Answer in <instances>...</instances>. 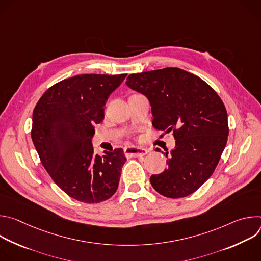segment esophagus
<instances>
[{"mask_svg": "<svg viewBox=\"0 0 261 261\" xmlns=\"http://www.w3.org/2000/svg\"><path fill=\"white\" fill-rule=\"evenodd\" d=\"M124 153L127 157H141L148 153V150L144 147H136V146H128L124 148Z\"/></svg>", "mask_w": 261, "mask_h": 261, "instance_id": "1", "label": "esophagus"}]
</instances>
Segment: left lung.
<instances>
[{"mask_svg":"<svg viewBox=\"0 0 261 261\" xmlns=\"http://www.w3.org/2000/svg\"><path fill=\"white\" fill-rule=\"evenodd\" d=\"M126 85L150 101L153 126L172 131L175 139L169 157L165 153L168 167L150 178L153 188L169 198L192 194L213 174L225 148L224 103L205 82L179 68L130 74Z\"/></svg>","mask_w":261,"mask_h":261,"instance_id":"1","label":"left lung"}]
</instances>
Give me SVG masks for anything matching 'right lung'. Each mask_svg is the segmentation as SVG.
Returning <instances> with one entry per match:
<instances>
[{
  "instance_id": "right-lung-1",
  "label": "right lung",
  "mask_w": 261,
  "mask_h": 261,
  "mask_svg": "<svg viewBox=\"0 0 261 261\" xmlns=\"http://www.w3.org/2000/svg\"><path fill=\"white\" fill-rule=\"evenodd\" d=\"M127 74H82L50 87L33 111L32 140L53 180L70 197L98 203L113 196L126 157L122 148L94 154V125Z\"/></svg>"
}]
</instances>
